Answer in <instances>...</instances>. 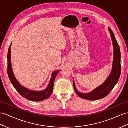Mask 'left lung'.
<instances>
[{
	"label": "left lung",
	"mask_w": 128,
	"mask_h": 128,
	"mask_svg": "<svg viewBox=\"0 0 128 128\" xmlns=\"http://www.w3.org/2000/svg\"><path fill=\"white\" fill-rule=\"evenodd\" d=\"M109 32L110 33L111 37L114 46V61L112 69L105 82L100 86L98 87L91 92L88 93H82L76 90L73 79V85L75 92L82 98L88 100H95L102 99L106 96L116 85L120 79L121 73L120 65V46L115 38L114 34L110 28H108Z\"/></svg>",
	"instance_id": "left-lung-1"
}]
</instances>
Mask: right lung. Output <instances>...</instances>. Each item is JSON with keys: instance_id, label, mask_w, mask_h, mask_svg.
Segmentation results:
<instances>
[{"instance_id": "add662e5", "label": "right lung", "mask_w": 128, "mask_h": 128, "mask_svg": "<svg viewBox=\"0 0 128 128\" xmlns=\"http://www.w3.org/2000/svg\"><path fill=\"white\" fill-rule=\"evenodd\" d=\"M11 44L8 48V78L10 79L11 82L13 85L15 89L17 90L20 94L26 98V99L34 102H40L44 100L45 99L48 98L51 96L52 92L54 87V83L58 72L60 70L54 71L52 73V78L50 80L49 85L46 90L42 91H34L32 90H28L26 88L22 86L18 82L14 76V74L12 70L11 66Z\"/></svg>"}]
</instances>
